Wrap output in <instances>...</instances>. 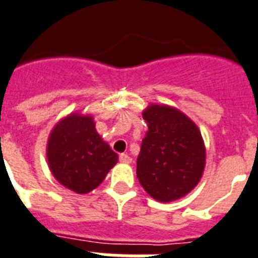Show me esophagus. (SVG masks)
I'll use <instances>...</instances> for the list:
<instances>
[{
    "label": "esophagus",
    "instance_id": "34e87169",
    "mask_svg": "<svg viewBox=\"0 0 258 258\" xmlns=\"http://www.w3.org/2000/svg\"><path fill=\"white\" fill-rule=\"evenodd\" d=\"M119 161L124 162V164H130V162L133 161V159H131L127 153H120V155H119Z\"/></svg>",
    "mask_w": 258,
    "mask_h": 258
}]
</instances>
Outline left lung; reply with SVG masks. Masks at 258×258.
<instances>
[{"mask_svg":"<svg viewBox=\"0 0 258 258\" xmlns=\"http://www.w3.org/2000/svg\"><path fill=\"white\" fill-rule=\"evenodd\" d=\"M148 131L138 156L136 176L149 196L172 202L186 196L202 177L206 151L198 127L169 106L143 112Z\"/></svg>","mask_w":258,"mask_h":258,"instance_id":"left-lung-1","label":"left lung"}]
</instances>
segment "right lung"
Masks as SVG:
<instances>
[{"instance_id":"add662e5","label":"right lung","mask_w":258,"mask_h":258,"mask_svg":"<svg viewBox=\"0 0 258 258\" xmlns=\"http://www.w3.org/2000/svg\"><path fill=\"white\" fill-rule=\"evenodd\" d=\"M47 159L52 174L79 194L92 191L118 161V155L101 139L92 116L72 114L49 135Z\"/></svg>"}]
</instances>
